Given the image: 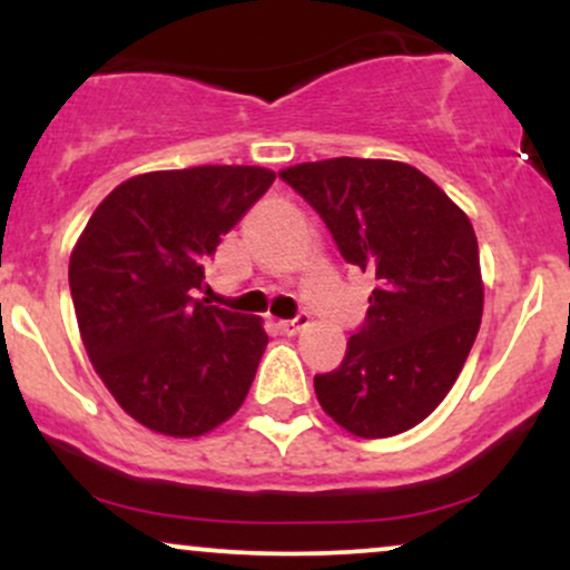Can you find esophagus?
I'll list each match as a JSON object with an SVG mask.
<instances>
[{
  "instance_id": "1",
  "label": "esophagus",
  "mask_w": 570,
  "mask_h": 570,
  "mask_svg": "<svg viewBox=\"0 0 570 570\" xmlns=\"http://www.w3.org/2000/svg\"><path fill=\"white\" fill-rule=\"evenodd\" d=\"M307 322H311V318H307V313H299V316L284 318V322H278V330L284 332V335L292 337V335H297V332H303Z\"/></svg>"
}]
</instances>
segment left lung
<instances>
[{
    "instance_id": "left-lung-1",
    "label": "left lung",
    "mask_w": 570,
    "mask_h": 570,
    "mask_svg": "<svg viewBox=\"0 0 570 570\" xmlns=\"http://www.w3.org/2000/svg\"><path fill=\"white\" fill-rule=\"evenodd\" d=\"M278 176L316 208L345 263L375 278L340 367L313 377L318 404L364 440L417 426L453 389L480 332L472 222L407 163L332 158Z\"/></svg>"
}]
</instances>
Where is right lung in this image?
Returning a JSON list of instances; mask_svg holds the SVG:
<instances>
[{
	"instance_id": "add662e5",
	"label": "right lung",
	"mask_w": 570,
	"mask_h": 570,
	"mask_svg": "<svg viewBox=\"0 0 570 570\" xmlns=\"http://www.w3.org/2000/svg\"><path fill=\"white\" fill-rule=\"evenodd\" d=\"M276 174L259 166L153 171L117 185L69 259V289L94 370L134 421L200 436L244 404L263 318L206 305L203 265Z\"/></svg>"
}]
</instances>
